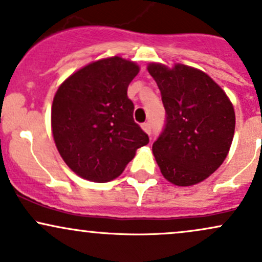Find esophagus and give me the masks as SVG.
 <instances>
[{"instance_id": "obj_1", "label": "esophagus", "mask_w": 262, "mask_h": 262, "mask_svg": "<svg viewBox=\"0 0 262 262\" xmlns=\"http://www.w3.org/2000/svg\"><path fill=\"white\" fill-rule=\"evenodd\" d=\"M141 128H143V130L145 132L146 134L150 135V133H151V125H150V123H143V124H141Z\"/></svg>"}]
</instances>
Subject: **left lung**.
Returning a JSON list of instances; mask_svg holds the SVG:
<instances>
[{
	"instance_id": "obj_1",
	"label": "left lung",
	"mask_w": 262,
	"mask_h": 262,
	"mask_svg": "<svg viewBox=\"0 0 262 262\" xmlns=\"http://www.w3.org/2000/svg\"><path fill=\"white\" fill-rule=\"evenodd\" d=\"M161 92L166 123L152 152L167 181L176 186L202 182L223 164L235 129L234 107L203 71L176 64L148 65Z\"/></svg>"
}]
</instances>
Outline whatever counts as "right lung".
I'll return each instance as SVG.
<instances>
[{"label":"right lung","instance_id":"right-lung-1","mask_svg":"<svg viewBox=\"0 0 262 262\" xmlns=\"http://www.w3.org/2000/svg\"><path fill=\"white\" fill-rule=\"evenodd\" d=\"M139 66L119 56L91 62L60 85L52 107V132L62 160L89 181L118 177L149 143L134 122L129 83Z\"/></svg>","mask_w":262,"mask_h":262}]
</instances>
